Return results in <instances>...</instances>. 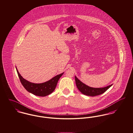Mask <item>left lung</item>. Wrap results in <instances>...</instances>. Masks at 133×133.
Segmentation results:
<instances>
[{
  "label": "left lung",
  "mask_w": 133,
  "mask_h": 133,
  "mask_svg": "<svg viewBox=\"0 0 133 133\" xmlns=\"http://www.w3.org/2000/svg\"><path fill=\"white\" fill-rule=\"evenodd\" d=\"M75 80L76 85L79 91L83 94L91 96H95L102 94L112 86V85H111L103 88H92L82 83L75 76Z\"/></svg>",
  "instance_id": "left-lung-1"
}]
</instances>
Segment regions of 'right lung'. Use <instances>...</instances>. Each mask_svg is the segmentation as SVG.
I'll return each instance as SVG.
<instances>
[{"label":"right lung","mask_w":133,"mask_h":133,"mask_svg":"<svg viewBox=\"0 0 133 133\" xmlns=\"http://www.w3.org/2000/svg\"><path fill=\"white\" fill-rule=\"evenodd\" d=\"M16 68L20 81L24 88L30 93L39 96H46L51 94L56 89L59 78L64 74L63 72L57 75L45 83L35 84L30 82L23 78L20 74L19 73L16 67Z\"/></svg>","instance_id":"right-lung-1"}]
</instances>
